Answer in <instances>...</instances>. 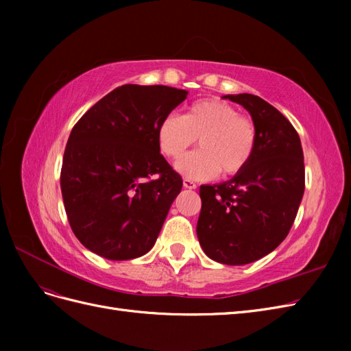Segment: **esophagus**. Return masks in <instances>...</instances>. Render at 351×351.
<instances>
[{
	"label": "esophagus",
	"mask_w": 351,
	"mask_h": 351,
	"mask_svg": "<svg viewBox=\"0 0 351 351\" xmlns=\"http://www.w3.org/2000/svg\"><path fill=\"white\" fill-rule=\"evenodd\" d=\"M183 186H184L186 189H190V190H193V189L197 187L196 183L192 182V180H189V178H184V180H183Z\"/></svg>",
	"instance_id": "1"
}]
</instances>
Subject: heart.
<instances>
[{"instance_id":"obj_1","label":"heart","mask_w":351,"mask_h":351,"mask_svg":"<svg viewBox=\"0 0 351 351\" xmlns=\"http://www.w3.org/2000/svg\"><path fill=\"white\" fill-rule=\"evenodd\" d=\"M196 139L199 151L180 159L177 171L189 180H209L219 171L231 177L252 161L258 130L250 117L219 99L196 101L182 117L169 114L158 124V147L167 158H180Z\"/></svg>"}]
</instances>
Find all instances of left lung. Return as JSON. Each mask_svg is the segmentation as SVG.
Instances as JSON below:
<instances>
[{
	"mask_svg": "<svg viewBox=\"0 0 351 351\" xmlns=\"http://www.w3.org/2000/svg\"><path fill=\"white\" fill-rule=\"evenodd\" d=\"M256 124L252 161L228 182L200 186L197 239L206 256L246 265L267 256L289 234L304 193L300 137L285 117L256 95H226Z\"/></svg>",
	"mask_w": 351,
	"mask_h": 351,
	"instance_id": "1",
	"label": "left lung"
}]
</instances>
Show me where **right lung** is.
Returning <instances> with one entry per match:
<instances>
[{
    "instance_id": "obj_1",
    "label": "right lung",
    "mask_w": 351,
    "mask_h": 351,
    "mask_svg": "<svg viewBox=\"0 0 351 351\" xmlns=\"http://www.w3.org/2000/svg\"><path fill=\"white\" fill-rule=\"evenodd\" d=\"M187 93L123 84L73 127L60 184L70 227L90 252L129 261L154 247L183 186L159 152L156 129Z\"/></svg>"
}]
</instances>
